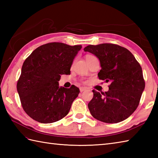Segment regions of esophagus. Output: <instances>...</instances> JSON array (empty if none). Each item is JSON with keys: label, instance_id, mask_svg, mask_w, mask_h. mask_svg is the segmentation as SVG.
<instances>
[{"label": "esophagus", "instance_id": "34e87169", "mask_svg": "<svg viewBox=\"0 0 158 158\" xmlns=\"http://www.w3.org/2000/svg\"><path fill=\"white\" fill-rule=\"evenodd\" d=\"M79 89H80V92H83V91H85V90H86L87 88H84V87H80Z\"/></svg>", "mask_w": 158, "mask_h": 158}]
</instances>
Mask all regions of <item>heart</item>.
<instances>
[{
  "instance_id": "b5f03b06",
  "label": "heart",
  "mask_w": 158,
  "mask_h": 158,
  "mask_svg": "<svg viewBox=\"0 0 158 158\" xmlns=\"http://www.w3.org/2000/svg\"><path fill=\"white\" fill-rule=\"evenodd\" d=\"M90 56H92V55H86V56H85V58H88V57H90Z\"/></svg>"
}]
</instances>
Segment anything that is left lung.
I'll use <instances>...</instances> for the list:
<instances>
[{"label":"left lung","mask_w":158,"mask_h":158,"mask_svg":"<svg viewBox=\"0 0 158 158\" xmlns=\"http://www.w3.org/2000/svg\"><path fill=\"white\" fill-rule=\"evenodd\" d=\"M100 60L98 78L110 82L109 91L92 90L93 98L88 108L95 119L109 123L125 120L139 105L145 83L140 64L128 49L112 43L84 48Z\"/></svg>","instance_id":"8db88e82"}]
</instances>
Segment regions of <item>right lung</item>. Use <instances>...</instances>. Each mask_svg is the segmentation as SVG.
Returning <instances> with one entry per match:
<instances>
[{"label":"right lung","mask_w":158,"mask_h":158,"mask_svg":"<svg viewBox=\"0 0 158 158\" xmlns=\"http://www.w3.org/2000/svg\"><path fill=\"white\" fill-rule=\"evenodd\" d=\"M81 45L49 43L35 49L25 60L17 83L23 109L43 123L59 121L69 113L80 92L73 85L59 87L61 75H70V67Z\"/></svg>","instance_id":"right-lung-1"}]
</instances>
